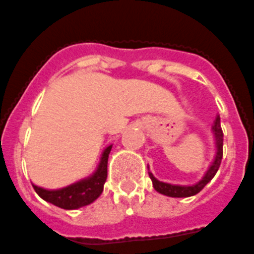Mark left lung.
I'll list each match as a JSON object with an SVG mask.
<instances>
[{
	"mask_svg": "<svg viewBox=\"0 0 254 254\" xmlns=\"http://www.w3.org/2000/svg\"><path fill=\"white\" fill-rule=\"evenodd\" d=\"M212 135H213V144H214L215 154L213 158L212 163L209 164L208 169L205 170L204 175L199 179L196 183L189 184V186H182V184H172L165 183V182L158 181L150 172L148 165V173L150 177L151 182H153V187L158 193L163 194V195L172 196V198H187V196H193L198 194L202 190L213 178H214L215 173L219 169L220 162L223 158V131L220 127V118L217 115L212 124Z\"/></svg>",
	"mask_w": 254,
	"mask_h": 254,
	"instance_id": "1",
	"label": "left lung"
}]
</instances>
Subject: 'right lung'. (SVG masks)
I'll return each mask as SVG.
<instances>
[{"mask_svg": "<svg viewBox=\"0 0 254 254\" xmlns=\"http://www.w3.org/2000/svg\"><path fill=\"white\" fill-rule=\"evenodd\" d=\"M113 145H108L101 153L98 167L89 177L67 187L59 189H46L32 183L35 191L44 199L45 202L51 203L63 209H79L85 205L91 204L104 190V184L108 178V159Z\"/></svg>", "mask_w": 254, "mask_h": 254, "instance_id": "right-lung-1", "label": "right lung"}]
</instances>
